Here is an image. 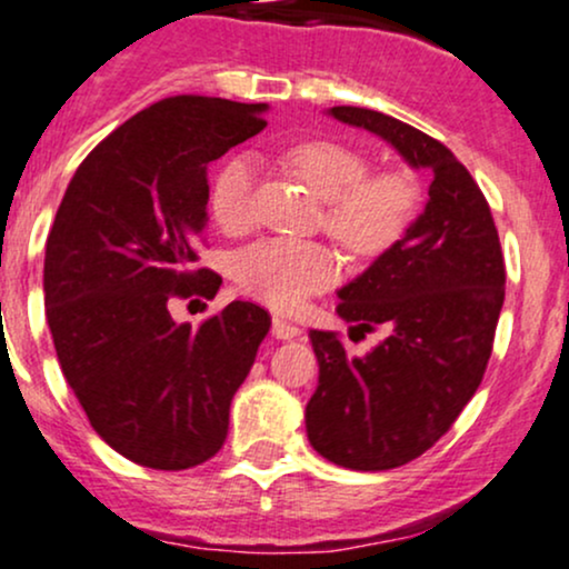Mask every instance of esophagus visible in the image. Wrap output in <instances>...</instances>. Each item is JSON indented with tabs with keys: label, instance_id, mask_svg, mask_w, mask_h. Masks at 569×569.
I'll use <instances>...</instances> for the list:
<instances>
[{
	"label": "esophagus",
	"instance_id": "esophagus-1",
	"mask_svg": "<svg viewBox=\"0 0 569 569\" xmlns=\"http://www.w3.org/2000/svg\"><path fill=\"white\" fill-rule=\"evenodd\" d=\"M299 335H302L299 326L283 321V318H272V337L276 339H297Z\"/></svg>",
	"mask_w": 569,
	"mask_h": 569
}]
</instances>
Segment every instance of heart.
<instances>
[{
    "label": "heart",
    "instance_id": "heart-1",
    "mask_svg": "<svg viewBox=\"0 0 569 569\" xmlns=\"http://www.w3.org/2000/svg\"><path fill=\"white\" fill-rule=\"evenodd\" d=\"M291 162L326 206V227L356 253H380L401 238L415 217L417 189L409 176H369V160L337 141H305ZM253 181L257 162L246 154L219 168L211 189L213 217L227 232L253 224ZM339 278V257L312 240L264 238L240 248L234 280L262 302L291 310Z\"/></svg>",
    "mask_w": 569,
    "mask_h": 569
}]
</instances>
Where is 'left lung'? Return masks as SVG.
<instances>
[{
	"label": "left lung",
	"mask_w": 569,
	"mask_h": 569,
	"mask_svg": "<svg viewBox=\"0 0 569 569\" xmlns=\"http://www.w3.org/2000/svg\"><path fill=\"white\" fill-rule=\"evenodd\" d=\"M345 126L380 136L415 171L428 202L393 246L337 291L352 329L382 326L367 356H348L331 331H310L318 388L307 439L350 471L407 466L452 428L485 377L502 307L506 264L492 213L468 168L422 130L375 109L331 107Z\"/></svg>",
	"instance_id": "1"
}]
</instances>
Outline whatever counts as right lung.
<instances>
[{
	"label": "right lung",
	"mask_w": 569,
	"mask_h": 569,
	"mask_svg": "<svg viewBox=\"0 0 569 569\" xmlns=\"http://www.w3.org/2000/svg\"><path fill=\"white\" fill-rule=\"evenodd\" d=\"M267 103L173 96L109 133L69 181L44 248V316L63 377L114 452L184 471L227 439L230 403L270 331L230 302L200 329L171 302L217 297L192 270L208 224V162L262 130Z\"/></svg>",
	"instance_id": "right-lung-1"
}]
</instances>
